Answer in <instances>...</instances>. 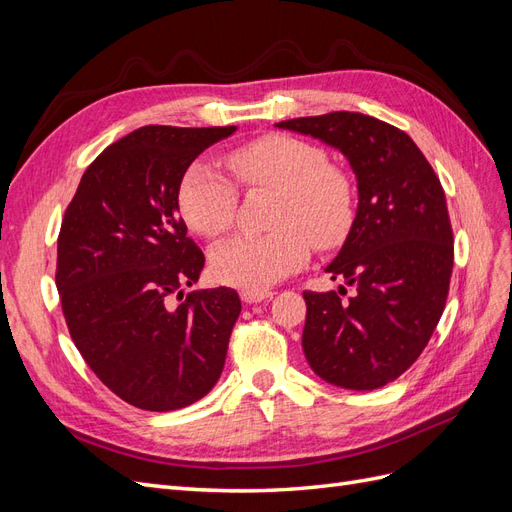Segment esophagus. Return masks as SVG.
<instances>
[{"instance_id":"34e87169","label":"esophagus","mask_w":512,"mask_h":512,"mask_svg":"<svg viewBox=\"0 0 512 512\" xmlns=\"http://www.w3.org/2000/svg\"><path fill=\"white\" fill-rule=\"evenodd\" d=\"M271 297H273L271 290H250V288L241 290V299L245 303H260V301H267Z\"/></svg>"}]
</instances>
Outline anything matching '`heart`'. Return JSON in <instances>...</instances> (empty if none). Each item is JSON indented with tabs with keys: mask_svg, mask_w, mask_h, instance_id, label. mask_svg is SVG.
<instances>
[{
	"mask_svg": "<svg viewBox=\"0 0 512 512\" xmlns=\"http://www.w3.org/2000/svg\"><path fill=\"white\" fill-rule=\"evenodd\" d=\"M228 166L245 190H271L275 203L269 232L237 237L211 254L220 282L250 290L269 288L299 271L312 252L335 250L350 237L356 194L342 168L329 164L327 151L290 134H267L228 153ZM185 224L205 239H220L235 226L239 190L205 162L185 170L179 194Z\"/></svg>",
	"mask_w": 512,
	"mask_h": 512,
	"instance_id": "b5f03b06",
	"label": "heart"
}]
</instances>
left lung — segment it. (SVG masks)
Listing matches in <instances>:
<instances>
[{"label": "left lung", "instance_id": "1", "mask_svg": "<svg viewBox=\"0 0 512 512\" xmlns=\"http://www.w3.org/2000/svg\"><path fill=\"white\" fill-rule=\"evenodd\" d=\"M337 147L359 181V209L327 267L354 297L305 290V359L335 386L371 391L421 356L451 286L455 247L438 175L412 138L363 113L335 111L277 123Z\"/></svg>", "mask_w": 512, "mask_h": 512}]
</instances>
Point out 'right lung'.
<instances>
[{
	"label": "right lung",
	"mask_w": 512,
	"mask_h": 512,
	"mask_svg": "<svg viewBox=\"0 0 512 512\" xmlns=\"http://www.w3.org/2000/svg\"><path fill=\"white\" fill-rule=\"evenodd\" d=\"M235 130L130 132L87 166L61 220L55 284L72 342L104 386L141 410L190 406L224 369L241 299L226 286L183 294L205 254L177 194L188 166Z\"/></svg>",
	"instance_id": "add662e5"
}]
</instances>
